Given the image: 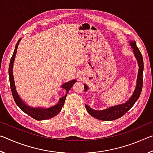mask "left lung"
Returning a JSON list of instances; mask_svg holds the SVG:
<instances>
[{
    "instance_id": "obj_1",
    "label": "left lung",
    "mask_w": 153,
    "mask_h": 153,
    "mask_svg": "<svg viewBox=\"0 0 153 153\" xmlns=\"http://www.w3.org/2000/svg\"><path fill=\"white\" fill-rule=\"evenodd\" d=\"M129 44L131 47L133 48L134 55L135 56L137 62H138L139 67L135 89H134L132 95L131 96V97L126 102L123 103V104L112 106V107H108L106 109L94 110L89 107V106L85 105V107H86L88 113L90 115L92 116L93 117L97 119V120L102 121H113L122 117L124 114H126L133 107L135 102L138 100L140 95L141 94L142 84H143V79H142L144 70L143 58H142V55L140 51H139L138 48L137 47L135 41H129ZM84 86L85 92H86L89 89V88L86 84H84Z\"/></svg>"
}]
</instances>
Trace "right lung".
<instances>
[{"label":"right lung","instance_id":"add662e5","mask_svg":"<svg viewBox=\"0 0 153 153\" xmlns=\"http://www.w3.org/2000/svg\"><path fill=\"white\" fill-rule=\"evenodd\" d=\"M22 40V38H19L18 42L16 44V46L15 47V50L13 54V56L11 59L9 63V82H10V86H11V89L12 92L13 97L14 100L17 105L20 108V109L22 111H24L25 113L27 114L30 117L36 120L41 121V120H48V119L55 117L57 114L60 113V111L62 109V107H63L65 100L67 97V94L68 92L69 91L71 88L73 86L74 83H76L77 81L76 79H72L71 81L67 82L62 85L61 88H64L66 90V94L64 97L59 98V102L56 103L55 105L52 106L48 108L45 107H32L31 106L27 105L24 100L22 99L20 96L18 94L16 87H15V80H14V76H13V64L15 59V55L17 53V50L18 48V45Z\"/></svg>","mask_w":153,"mask_h":153}]
</instances>
